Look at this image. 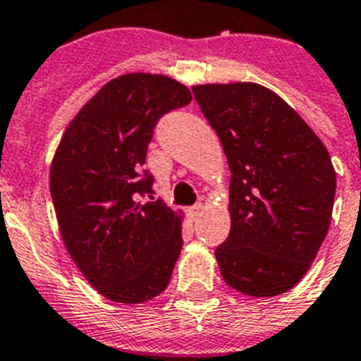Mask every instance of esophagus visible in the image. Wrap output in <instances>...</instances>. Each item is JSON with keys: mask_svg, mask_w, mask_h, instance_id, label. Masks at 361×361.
<instances>
[{"mask_svg": "<svg viewBox=\"0 0 361 361\" xmlns=\"http://www.w3.org/2000/svg\"><path fill=\"white\" fill-rule=\"evenodd\" d=\"M202 211H203L202 203H196V205L190 207V209H189V218L194 221V219H196L200 214H202Z\"/></svg>", "mask_w": 361, "mask_h": 361, "instance_id": "esophagus-1", "label": "esophagus"}]
</instances>
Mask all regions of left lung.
Masks as SVG:
<instances>
[{
	"instance_id": "1",
	"label": "left lung",
	"mask_w": 361,
	"mask_h": 361,
	"mask_svg": "<svg viewBox=\"0 0 361 361\" xmlns=\"http://www.w3.org/2000/svg\"><path fill=\"white\" fill-rule=\"evenodd\" d=\"M192 92L231 169V233L216 249L219 272L247 296L287 293L327 236L336 194L331 156L302 116L267 87L205 83Z\"/></svg>"
}]
</instances>
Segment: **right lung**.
Wrapping results in <instances>:
<instances>
[{
  "instance_id": "obj_1",
  "label": "right lung",
  "mask_w": 361,
  "mask_h": 361,
  "mask_svg": "<svg viewBox=\"0 0 361 361\" xmlns=\"http://www.w3.org/2000/svg\"><path fill=\"white\" fill-rule=\"evenodd\" d=\"M192 94L161 74L130 72L81 106L50 165V196L71 258L102 296L149 302L167 289L181 252V212L137 202L152 192L142 167L163 114Z\"/></svg>"
}]
</instances>
